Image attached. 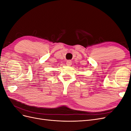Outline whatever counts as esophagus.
I'll return each mask as SVG.
<instances>
[{"instance_id":"esophagus-1","label":"esophagus","mask_w":131,"mask_h":131,"mask_svg":"<svg viewBox=\"0 0 131 131\" xmlns=\"http://www.w3.org/2000/svg\"><path fill=\"white\" fill-rule=\"evenodd\" d=\"M66 64H67V65L68 66H70L71 65H72V62L71 61H67V62H66Z\"/></svg>"}]
</instances>
